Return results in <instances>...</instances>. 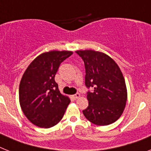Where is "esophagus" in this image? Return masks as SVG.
Returning a JSON list of instances; mask_svg holds the SVG:
<instances>
[{
  "label": "esophagus",
  "mask_w": 151,
  "mask_h": 151,
  "mask_svg": "<svg viewBox=\"0 0 151 151\" xmlns=\"http://www.w3.org/2000/svg\"><path fill=\"white\" fill-rule=\"evenodd\" d=\"M80 96L81 95L79 94V93H76V94H75V95L73 96V98L75 99H78V98H79V97H80Z\"/></svg>",
  "instance_id": "1"
}]
</instances>
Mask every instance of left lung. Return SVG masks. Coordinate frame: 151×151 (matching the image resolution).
<instances>
[{
	"instance_id": "1",
	"label": "left lung",
	"mask_w": 151,
	"mask_h": 151,
	"mask_svg": "<svg viewBox=\"0 0 151 151\" xmlns=\"http://www.w3.org/2000/svg\"><path fill=\"white\" fill-rule=\"evenodd\" d=\"M76 53L84 62L86 86L94 88L93 93H87L89 106L83 114L96 125L114 123L123 114L127 100V89L120 68L103 52L87 49Z\"/></svg>"
}]
</instances>
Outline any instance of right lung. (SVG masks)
<instances>
[{
	"label": "right lung",
	"instance_id": "obj_1",
	"mask_svg": "<svg viewBox=\"0 0 151 151\" xmlns=\"http://www.w3.org/2000/svg\"><path fill=\"white\" fill-rule=\"evenodd\" d=\"M72 51H49L37 56L26 68L19 86V103L22 112L34 125L54 127L62 119L71 100L62 95L55 76Z\"/></svg>",
	"mask_w": 151,
	"mask_h": 151
}]
</instances>
